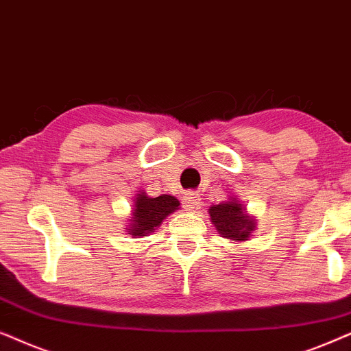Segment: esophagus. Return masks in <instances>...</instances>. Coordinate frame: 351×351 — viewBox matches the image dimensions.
I'll use <instances>...</instances> for the list:
<instances>
[{
	"instance_id": "34e87169",
	"label": "esophagus",
	"mask_w": 351,
	"mask_h": 351,
	"mask_svg": "<svg viewBox=\"0 0 351 351\" xmlns=\"http://www.w3.org/2000/svg\"><path fill=\"white\" fill-rule=\"evenodd\" d=\"M199 204H200V197L197 193H188L184 195V207L188 210L197 208Z\"/></svg>"
}]
</instances>
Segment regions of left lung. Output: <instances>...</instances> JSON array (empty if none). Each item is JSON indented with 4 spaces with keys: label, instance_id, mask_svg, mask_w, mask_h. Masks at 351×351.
I'll use <instances>...</instances> for the list:
<instances>
[{
    "label": "left lung",
    "instance_id": "1",
    "mask_svg": "<svg viewBox=\"0 0 351 351\" xmlns=\"http://www.w3.org/2000/svg\"><path fill=\"white\" fill-rule=\"evenodd\" d=\"M210 221L215 224L218 234L234 242H245L256 228L255 217L247 213L245 205L236 197H230L208 208Z\"/></svg>",
    "mask_w": 351,
    "mask_h": 351
}]
</instances>
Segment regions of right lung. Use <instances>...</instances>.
Returning <instances> with one entry per match:
<instances>
[{
	"instance_id": "obj_1",
	"label": "right lung",
	"mask_w": 351,
	"mask_h": 351,
	"mask_svg": "<svg viewBox=\"0 0 351 351\" xmlns=\"http://www.w3.org/2000/svg\"><path fill=\"white\" fill-rule=\"evenodd\" d=\"M180 208V200L173 195L162 194L158 197H149L143 191L133 199L132 217L128 218L127 232L133 237H144L157 230L168 215Z\"/></svg>"
}]
</instances>
